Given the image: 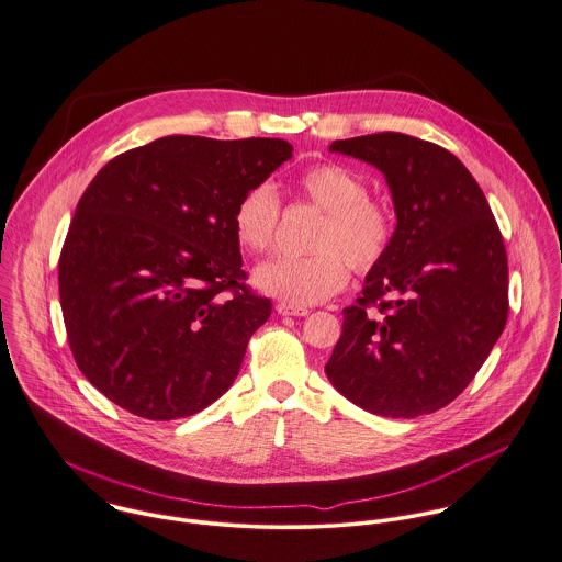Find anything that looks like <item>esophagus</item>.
I'll list each match as a JSON object with an SVG mask.
<instances>
[{
    "label": "esophagus",
    "instance_id": "1",
    "mask_svg": "<svg viewBox=\"0 0 562 562\" xmlns=\"http://www.w3.org/2000/svg\"><path fill=\"white\" fill-rule=\"evenodd\" d=\"M276 311H278V315H282V317H306L311 311L308 308H304V306H293V304H286V302H280L278 306H276Z\"/></svg>",
    "mask_w": 562,
    "mask_h": 562
}]
</instances>
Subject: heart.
Here are the masks:
<instances>
[{"instance_id": "1", "label": "heart", "mask_w": 562, "mask_h": 562, "mask_svg": "<svg viewBox=\"0 0 562 562\" xmlns=\"http://www.w3.org/2000/svg\"><path fill=\"white\" fill-rule=\"evenodd\" d=\"M297 191L326 211L311 256H276L262 262L254 282L267 295L293 306L319 304L338 293L349 278V265L364 271L386 251L393 234L389 211L369 198L367 182L349 167L322 162L297 178ZM280 198L271 182L249 187L236 202L232 225L236 240L249 254H265L276 240Z\"/></svg>"}]
</instances>
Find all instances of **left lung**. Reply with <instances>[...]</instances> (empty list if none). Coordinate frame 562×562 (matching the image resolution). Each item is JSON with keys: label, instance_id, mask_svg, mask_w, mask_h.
<instances>
[{"label": "left lung", "instance_id": "1", "mask_svg": "<svg viewBox=\"0 0 562 562\" xmlns=\"http://www.w3.org/2000/svg\"><path fill=\"white\" fill-rule=\"evenodd\" d=\"M330 151L384 173L397 225L362 297L342 311L326 375L373 415L435 413L464 391L504 333V238L473 176L441 145L380 132L335 140Z\"/></svg>", "mask_w": 562, "mask_h": 562}]
</instances>
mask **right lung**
I'll return each mask as SVG.
<instances>
[{
	"label": "right lung",
	"instance_id": "right-lung-1",
	"mask_svg": "<svg viewBox=\"0 0 562 562\" xmlns=\"http://www.w3.org/2000/svg\"><path fill=\"white\" fill-rule=\"evenodd\" d=\"M293 156L284 138L162 136L87 187L60 262V306L80 371L154 422L195 415L232 386L271 302L243 280L238 198Z\"/></svg>",
	"mask_w": 562,
	"mask_h": 562
}]
</instances>
